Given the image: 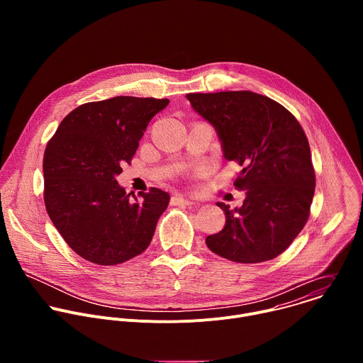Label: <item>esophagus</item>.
Wrapping results in <instances>:
<instances>
[{"label": "esophagus", "mask_w": 363, "mask_h": 363, "mask_svg": "<svg viewBox=\"0 0 363 363\" xmlns=\"http://www.w3.org/2000/svg\"><path fill=\"white\" fill-rule=\"evenodd\" d=\"M171 203L172 205H192L194 202L188 198H184V196H179V195H175L171 198Z\"/></svg>", "instance_id": "34e87169"}]
</instances>
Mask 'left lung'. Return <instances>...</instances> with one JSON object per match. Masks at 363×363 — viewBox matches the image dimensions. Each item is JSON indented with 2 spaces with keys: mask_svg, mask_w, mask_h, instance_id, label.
Instances as JSON below:
<instances>
[{
  "mask_svg": "<svg viewBox=\"0 0 363 363\" xmlns=\"http://www.w3.org/2000/svg\"><path fill=\"white\" fill-rule=\"evenodd\" d=\"M192 109L211 123L227 161L242 167L235 186L240 208L217 202L224 228L205 240L235 263H262L281 254L307 223L315 195V169L297 119L273 99L248 90L189 93Z\"/></svg>",
  "mask_w": 363,
  "mask_h": 363,
  "instance_id": "8db88e82",
  "label": "left lung"
}]
</instances>
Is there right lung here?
<instances>
[{
    "label": "right lung",
    "instance_id": "add662e5",
    "mask_svg": "<svg viewBox=\"0 0 363 363\" xmlns=\"http://www.w3.org/2000/svg\"><path fill=\"white\" fill-rule=\"evenodd\" d=\"M168 103L133 96L84 103L50 139L43 160L45 210L84 260L115 266L150 244L169 194L150 188L132 199L116 177L130 164L150 119Z\"/></svg>",
    "mask_w": 363,
    "mask_h": 363
}]
</instances>
